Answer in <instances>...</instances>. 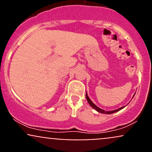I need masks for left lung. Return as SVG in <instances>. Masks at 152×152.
Listing matches in <instances>:
<instances>
[{"instance_id": "left-lung-1", "label": "left lung", "mask_w": 152, "mask_h": 152, "mask_svg": "<svg viewBox=\"0 0 152 152\" xmlns=\"http://www.w3.org/2000/svg\"><path fill=\"white\" fill-rule=\"evenodd\" d=\"M86 100H87V102H88V104H90V106H91V107L93 108V109H95L96 111H98V112L101 113V114H113V113L117 112V111H120V110H121L122 109H124V108L125 106H122V107L119 108V109H115V110H113V111H105V110H104V109H100V108L98 107V106H96L95 104H94V103L92 102L91 101V99H89V97H88V94H87V92L86 93Z\"/></svg>"}]
</instances>
